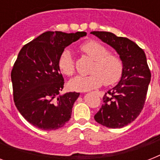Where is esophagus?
I'll use <instances>...</instances> for the list:
<instances>
[{
    "instance_id": "34e87169",
    "label": "esophagus",
    "mask_w": 160,
    "mask_h": 160,
    "mask_svg": "<svg viewBox=\"0 0 160 160\" xmlns=\"http://www.w3.org/2000/svg\"><path fill=\"white\" fill-rule=\"evenodd\" d=\"M98 94H99V95H100V96H102V94H101V93H100V92H98Z\"/></svg>"
}]
</instances>
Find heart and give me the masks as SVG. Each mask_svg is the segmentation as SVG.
Listing matches in <instances>:
<instances>
[{
	"label": "heart",
	"mask_w": 160,
	"mask_h": 160,
	"mask_svg": "<svg viewBox=\"0 0 160 160\" xmlns=\"http://www.w3.org/2000/svg\"><path fill=\"white\" fill-rule=\"evenodd\" d=\"M80 50L94 60L90 68L91 74L77 75L69 82V87L77 91H87L95 88L112 85L117 83L123 73V62L119 56L109 53L100 42L89 41L80 46ZM58 67L62 74L70 76L75 72V60L69 49H65L58 59Z\"/></svg>",
	"instance_id": "obj_1"
}]
</instances>
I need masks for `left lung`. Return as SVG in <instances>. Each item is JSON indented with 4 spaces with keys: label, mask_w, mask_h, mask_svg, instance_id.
I'll return each instance as SVG.
<instances>
[{
    "label": "left lung",
    "mask_w": 160,
    "mask_h": 160,
    "mask_svg": "<svg viewBox=\"0 0 160 160\" xmlns=\"http://www.w3.org/2000/svg\"><path fill=\"white\" fill-rule=\"evenodd\" d=\"M103 42L116 51L123 62L121 79L103 97L95 121L112 129L133 122L144 108L151 73L144 51L134 41L107 31H92Z\"/></svg>",
    "instance_id": "1"
}]
</instances>
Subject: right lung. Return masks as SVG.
Instances as JSON below:
<instances>
[{"label": "right lung", "mask_w": 160, "mask_h": 160, "mask_svg": "<svg viewBox=\"0 0 160 160\" xmlns=\"http://www.w3.org/2000/svg\"><path fill=\"white\" fill-rule=\"evenodd\" d=\"M86 32L46 31L21 48L11 70L14 102L25 119L43 130L60 129L70 120L80 93L60 95L64 78L58 59L66 46Z\"/></svg>", "instance_id": "right-lung-1"}]
</instances>
